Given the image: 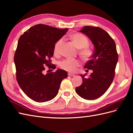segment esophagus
<instances>
[{
    "mask_svg": "<svg viewBox=\"0 0 133 133\" xmlns=\"http://www.w3.org/2000/svg\"><path fill=\"white\" fill-rule=\"evenodd\" d=\"M68 75L70 76H71V77H73V76H75L74 74H71V73H68Z\"/></svg>",
    "mask_w": 133,
    "mask_h": 133,
    "instance_id": "1",
    "label": "esophagus"
}]
</instances>
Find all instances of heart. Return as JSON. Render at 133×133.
Returning a JSON list of instances; mask_svg holds the SVG:
<instances>
[{
	"label": "heart",
	"mask_w": 133,
	"mask_h": 133,
	"mask_svg": "<svg viewBox=\"0 0 133 133\" xmlns=\"http://www.w3.org/2000/svg\"><path fill=\"white\" fill-rule=\"evenodd\" d=\"M70 39L74 44L75 46L80 49V55L85 59L89 58L92 53L90 48L88 46L89 42L88 39L84 35L79 33L72 34L70 37ZM64 44V39L60 38L55 42L54 46V52L56 54H59L61 51ZM80 62L78 60L66 59L62 60L59 63V65L62 69L70 72L75 71L76 68L79 65Z\"/></svg>",
	"instance_id": "1"
}]
</instances>
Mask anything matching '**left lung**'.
I'll return each mask as SVG.
<instances>
[{
    "mask_svg": "<svg viewBox=\"0 0 133 133\" xmlns=\"http://www.w3.org/2000/svg\"><path fill=\"white\" fill-rule=\"evenodd\" d=\"M79 31L91 40L94 50L84 65V68L92 70V73L88 79L85 78L87 74L80 75L83 83L76 87L75 91L84 99L94 100L105 93L113 81L118 55L114 41L102 28L85 26Z\"/></svg>",
    "mask_w": 133,
    "mask_h": 133,
    "instance_id": "left-lung-1",
    "label": "left lung"
}]
</instances>
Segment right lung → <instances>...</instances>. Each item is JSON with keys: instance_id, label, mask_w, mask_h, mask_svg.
<instances>
[{"instance_id": "right-lung-1", "label": "right lung", "mask_w": 133, "mask_h": 133, "mask_svg": "<svg viewBox=\"0 0 133 133\" xmlns=\"http://www.w3.org/2000/svg\"><path fill=\"white\" fill-rule=\"evenodd\" d=\"M68 29H58L45 24L31 27L20 37L14 61L16 76L23 92L35 102L49 101L58 94L62 81L68 77L65 70L44 74L45 67L53 69L50 58L54 44Z\"/></svg>"}]
</instances>
